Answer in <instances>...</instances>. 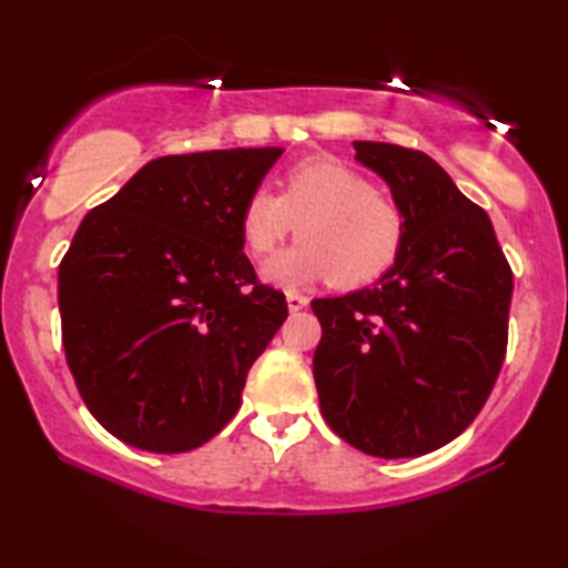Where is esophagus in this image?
I'll list each match as a JSON object with an SVG mask.
<instances>
[{"label": "esophagus", "mask_w": 568, "mask_h": 568, "mask_svg": "<svg viewBox=\"0 0 568 568\" xmlns=\"http://www.w3.org/2000/svg\"><path fill=\"white\" fill-rule=\"evenodd\" d=\"M286 305H290L292 313H300V310H305L310 305V297L300 292H286Z\"/></svg>", "instance_id": "esophagus-1"}]
</instances>
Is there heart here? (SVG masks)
Returning a JSON list of instances; mask_svg holds the SVG:
<instances>
[{
	"label": "heart",
	"instance_id": "obj_1",
	"mask_svg": "<svg viewBox=\"0 0 568 568\" xmlns=\"http://www.w3.org/2000/svg\"><path fill=\"white\" fill-rule=\"evenodd\" d=\"M300 240L263 266L268 284L294 290L323 278L338 286L375 282L398 258L406 212L390 193L348 162L315 154L282 178V191L255 189L240 209V235L253 255H268L294 230Z\"/></svg>",
	"mask_w": 568,
	"mask_h": 568
}]
</instances>
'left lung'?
<instances>
[{
	"label": "left lung",
	"mask_w": 568,
	"mask_h": 568,
	"mask_svg": "<svg viewBox=\"0 0 568 568\" xmlns=\"http://www.w3.org/2000/svg\"><path fill=\"white\" fill-rule=\"evenodd\" d=\"M354 152L390 185L406 237L375 286L313 300L317 398L352 447L418 457L468 429L491 395L515 282L488 214L429 154L385 142Z\"/></svg>",
	"instance_id": "obj_1"
}]
</instances>
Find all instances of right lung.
I'll return each instance as SVG.
<instances>
[{
    "mask_svg": "<svg viewBox=\"0 0 568 568\" xmlns=\"http://www.w3.org/2000/svg\"><path fill=\"white\" fill-rule=\"evenodd\" d=\"M282 146L168 154L84 216L59 266L77 390L113 437L189 453L240 408L286 300L243 253L240 209Z\"/></svg>",
    "mask_w": 568,
    "mask_h": 568,
    "instance_id": "obj_1",
    "label": "right lung"
}]
</instances>
